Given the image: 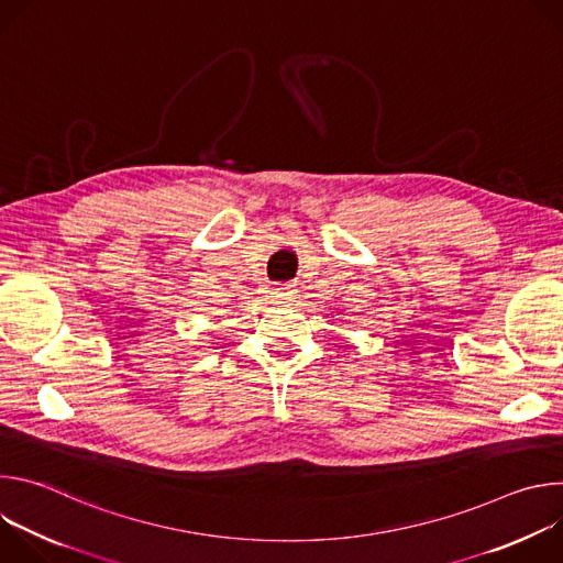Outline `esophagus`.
Listing matches in <instances>:
<instances>
[{
	"label": "esophagus",
	"mask_w": 563,
	"mask_h": 563,
	"mask_svg": "<svg viewBox=\"0 0 563 563\" xmlns=\"http://www.w3.org/2000/svg\"><path fill=\"white\" fill-rule=\"evenodd\" d=\"M294 285H285V287H276V291H274V296L278 298V300H289L291 296H294Z\"/></svg>",
	"instance_id": "obj_1"
}]
</instances>
